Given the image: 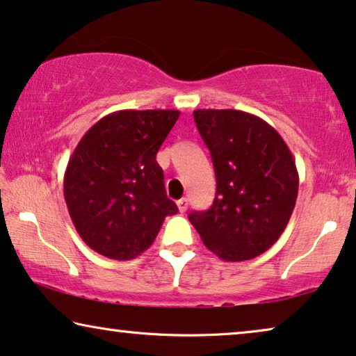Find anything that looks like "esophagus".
<instances>
[{"label": "esophagus", "instance_id": "34e87169", "mask_svg": "<svg viewBox=\"0 0 356 356\" xmlns=\"http://www.w3.org/2000/svg\"><path fill=\"white\" fill-rule=\"evenodd\" d=\"M177 206H178V211L179 212H186V209H188V199H179V201H177Z\"/></svg>", "mask_w": 356, "mask_h": 356}]
</instances>
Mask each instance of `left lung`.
<instances>
[{"label": "left lung", "instance_id": "left-lung-1", "mask_svg": "<svg viewBox=\"0 0 356 356\" xmlns=\"http://www.w3.org/2000/svg\"><path fill=\"white\" fill-rule=\"evenodd\" d=\"M211 150L217 193L189 222L223 261L262 254L284 233L298 196L295 159L282 136L259 116L240 110H194Z\"/></svg>", "mask_w": 356, "mask_h": 356}]
</instances>
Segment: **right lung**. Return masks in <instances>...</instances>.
I'll use <instances>...</instances> for the list:
<instances>
[{
	"label": "right lung",
	"instance_id": "1",
	"mask_svg": "<svg viewBox=\"0 0 356 356\" xmlns=\"http://www.w3.org/2000/svg\"><path fill=\"white\" fill-rule=\"evenodd\" d=\"M178 110H120L82 136L65 172V201L77 233L90 250L129 261L152 245L167 216L157 152Z\"/></svg>",
	"mask_w": 356,
	"mask_h": 356
}]
</instances>
